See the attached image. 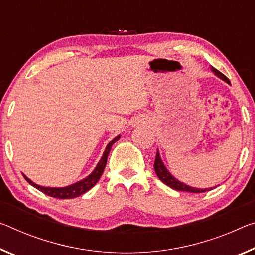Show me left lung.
<instances>
[{
  "instance_id": "8db88e82",
  "label": "left lung",
  "mask_w": 255,
  "mask_h": 255,
  "mask_svg": "<svg viewBox=\"0 0 255 255\" xmlns=\"http://www.w3.org/2000/svg\"><path fill=\"white\" fill-rule=\"evenodd\" d=\"M211 70L215 72V74L221 78L222 80H225V82H227L228 84H230L229 79L226 77L224 74H221L219 70H217L216 68L211 67ZM154 170L156 176L159 177V179L162 181L163 184H165L169 187H171L173 189H176V191H184V192H189V193H203V192H208V191H211L212 188H204V189H201V188H194L191 187V186H187L183 183H180V181L177 180L175 177L171 176V173L169 172L167 169L162 163V161H161V157L159 155V152L156 153V156H155V161H154Z\"/></svg>"
}]
</instances>
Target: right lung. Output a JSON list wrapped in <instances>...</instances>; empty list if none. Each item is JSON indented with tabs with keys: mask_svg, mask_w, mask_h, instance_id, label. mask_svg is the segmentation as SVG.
I'll list each match as a JSON object with an SVG mask.
<instances>
[{
	"mask_svg": "<svg viewBox=\"0 0 255 255\" xmlns=\"http://www.w3.org/2000/svg\"><path fill=\"white\" fill-rule=\"evenodd\" d=\"M119 138H120V136L116 137L115 139H112L111 142L108 144L106 151H104V153H103L102 159L100 160V162L98 163V165H96V168L94 169V171H93L91 175L87 177V178L80 180V181H78V183L72 184L70 186H67V187L51 188V187H43V186L36 185L30 179H28L25 175H23V177H25V179L28 181V183H29L30 185H33L34 187H36V188L38 189V191H40V192L44 193V194H46V195H48V196L55 197V199L64 200V199H74V197L80 196V195H82V194L86 193L87 191H90V189L93 187V186H94L96 183H98L99 179L101 178V176H102L103 171H104V168H106L108 155H109V153H110L111 146Z\"/></svg>",
	"mask_w": 255,
	"mask_h": 255,
	"instance_id": "1",
	"label": "right lung"
}]
</instances>
